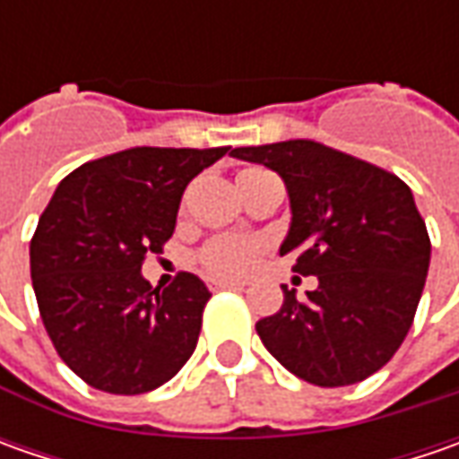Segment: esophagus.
<instances>
[{
	"mask_svg": "<svg viewBox=\"0 0 459 459\" xmlns=\"http://www.w3.org/2000/svg\"><path fill=\"white\" fill-rule=\"evenodd\" d=\"M212 291H224V289H245L242 281H230V278H209L206 281Z\"/></svg>",
	"mask_w": 459,
	"mask_h": 459,
	"instance_id": "1",
	"label": "esophagus"
}]
</instances>
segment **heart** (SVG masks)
Segmentation results:
<instances>
[{
  "label": "heart",
  "mask_w": 459,
  "mask_h": 459,
  "mask_svg": "<svg viewBox=\"0 0 459 459\" xmlns=\"http://www.w3.org/2000/svg\"><path fill=\"white\" fill-rule=\"evenodd\" d=\"M260 253V239L247 235H217L199 250V265L217 278H242L255 268Z\"/></svg>",
  "instance_id": "heart-1"
}]
</instances>
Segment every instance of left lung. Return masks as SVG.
<instances>
[{"mask_svg":"<svg viewBox=\"0 0 459 459\" xmlns=\"http://www.w3.org/2000/svg\"><path fill=\"white\" fill-rule=\"evenodd\" d=\"M235 158L273 168L291 199L281 255L316 275L304 301L283 289V307L255 325L268 352L322 388L378 373L414 325L432 242L411 188L385 168L316 140L235 148Z\"/></svg>","mask_w":459,"mask_h":459,"instance_id":"8db88e82","label":"left lung"}]
</instances>
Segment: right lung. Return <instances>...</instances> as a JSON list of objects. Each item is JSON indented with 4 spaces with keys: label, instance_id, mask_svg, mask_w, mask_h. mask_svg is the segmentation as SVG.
<instances>
[{
    "label": "right lung",
    "instance_id": "1",
    "mask_svg": "<svg viewBox=\"0 0 459 459\" xmlns=\"http://www.w3.org/2000/svg\"><path fill=\"white\" fill-rule=\"evenodd\" d=\"M230 148H130L63 178L30 239V275L45 332L91 388L137 396L191 358L212 293L178 273L160 291L143 278L163 253L186 186Z\"/></svg>",
    "mask_w": 459,
    "mask_h": 459
}]
</instances>
